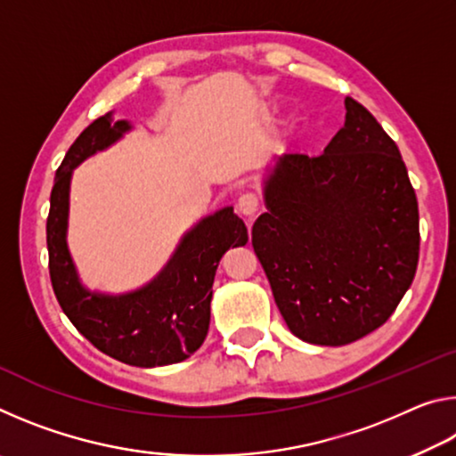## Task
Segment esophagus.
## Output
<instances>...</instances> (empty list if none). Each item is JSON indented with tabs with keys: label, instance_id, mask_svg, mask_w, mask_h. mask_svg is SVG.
Returning a JSON list of instances; mask_svg holds the SVG:
<instances>
[{
	"label": "esophagus",
	"instance_id": "34e87169",
	"mask_svg": "<svg viewBox=\"0 0 456 456\" xmlns=\"http://www.w3.org/2000/svg\"><path fill=\"white\" fill-rule=\"evenodd\" d=\"M237 209L239 213L245 215V217H253L259 209L257 195H253V192H245V195H241L237 200Z\"/></svg>",
	"mask_w": 456,
	"mask_h": 456
}]
</instances>
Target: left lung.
Listing matches in <instances>:
<instances>
[{
    "label": "left lung",
    "instance_id": "8db88e82",
    "mask_svg": "<svg viewBox=\"0 0 456 456\" xmlns=\"http://www.w3.org/2000/svg\"><path fill=\"white\" fill-rule=\"evenodd\" d=\"M318 157H275L251 243L293 336L344 346L380 328L419 265V203L396 142L356 100Z\"/></svg>",
    "mask_w": 456,
    "mask_h": 456
}]
</instances>
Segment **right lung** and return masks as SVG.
<instances>
[{"instance_id":"1","label":"right lung","mask_w":456,"mask_h":456,"mask_svg":"<svg viewBox=\"0 0 456 456\" xmlns=\"http://www.w3.org/2000/svg\"><path fill=\"white\" fill-rule=\"evenodd\" d=\"M133 130L128 120L104 114L76 138L53 179L48 233L50 277L61 310L100 352L138 368L168 366L192 356L211 320L213 280L229 247L247 243L245 223L233 207L207 215L181 237L165 267L142 288L125 293L88 289L68 249L74 168L110 149Z\"/></svg>"}]
</instances>
